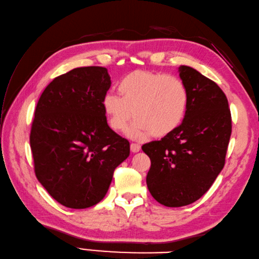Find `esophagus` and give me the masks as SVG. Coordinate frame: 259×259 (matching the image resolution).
I'll return each mask as SVG.
<instances>
[{
    "instance_id": "esophagus-1",
    "label": "esophagus",
    "mask_w": 259,
    "mask_h": 259,
    "mask_svg": "<svg viewBox=\"0 0 259 259\" xmlns=\"http://www.w3.org/2000/svg\"><path fill=\"white\" fill-rule=\"evenodd\" d=\"M130 149H131L132 152L137 153V152L140 151L141 147H140V144H138V143H131V144H130Z\"/></svg>"
}]
</instances>
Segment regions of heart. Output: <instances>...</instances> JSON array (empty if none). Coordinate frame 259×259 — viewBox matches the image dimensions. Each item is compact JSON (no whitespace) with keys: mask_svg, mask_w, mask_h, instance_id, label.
<instances>
[{"mask_svg":"<svg viewBox=\"0 0 259 259\" xmlns=\"http://www.w3.org/2000/svg\"><path fill=\"white\" fill-rule=\"evenodd\" d=\"M117 90L119 97L104 96L102 109L116 132L122 131L135 117L125 131L132 139L167 136L182 123L188 110V89L176 76L135 70L118 82Z\"/></svg>","mask_w":259,"mask_h":259,"instance_id":"1","label":"heart"}]
</instances>
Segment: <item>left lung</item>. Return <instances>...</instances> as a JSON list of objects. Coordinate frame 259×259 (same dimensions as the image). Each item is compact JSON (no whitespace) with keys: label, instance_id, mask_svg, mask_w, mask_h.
I'll list each match as a JSON object with an SVG mask.
<instances>
[{"label":"left lung","instance_id":"obj_1","mask_svg":"<svg viewBox=\"0 0 259 259\" xmlns=\"http://www.w3.org/2000/svg\"><path fill=\"white\" fill-rule=\"evenodd\" d=\"M179 73L189 93L183 122L142 146L151 160L148 189L167 207L189 205L206 193L224 167L232 134L228 101L218 83L189 66Z\"/></svg>","mask_w":259,"mask_h":259}]
</instances>
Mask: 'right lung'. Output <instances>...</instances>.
<instances>
[{"instance_id":"obj_1","label":"right lung","mask_w":259,"mask_h":259,"mask_svg":"<svg viewBox=\"0 0 259 259\" xmlns=\"http://www.w3.org/2000/svg\"><path fill=\"white\" fill-rule=\"evenodd\" d=\"M110 85L105 67L75 68L56 77L36 106L29 136L36 178L66 207L99 203L130 154L129 141L108 125L102 109Z\"/></svg>"}]
</instances>
